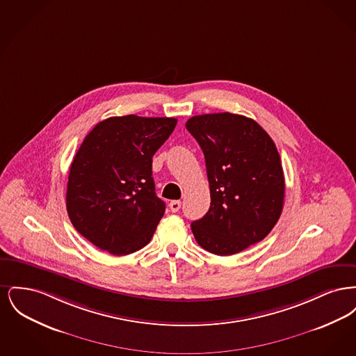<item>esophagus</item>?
<instances>
[{"mask_svg": "<svg viewBox=\"0 0 356 356\" xmlns=\"http://www.w3.org/2000/svg\"><path fill=\"white\" fill-rule=\"evenodd\" d=\"M170 208L172 212H177V211L181 208V202H180V200H173V202H170Z\"/></svg>", "mask_w": 356, "mask_h": 356, "instance_id": "1", "label": "esophagus"}]
</instances>
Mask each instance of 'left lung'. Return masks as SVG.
<instances>
[{"instance_id": "1", "label": "left lung", "mask_w": 356, "mask_h": 356, "mask_svg": "<svg viewBox=\"0 0 356 356\" xmlns=\"http://www.w3.org/2000/svg\"><path fill=\"white\" fill-rule=\"evenodd\" d=\"M186 129L202 147L211 207L191 224L205 251L229 256L261 241L279 220L284 175L270 135L252 119L229 112L193 116Z\"/></svg>"}]
</instances>
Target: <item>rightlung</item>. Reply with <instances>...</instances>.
Returning a JSON list of instances; mask_svg holds the SVG:
<instances>
[{"label": "right lung", "instance_id": "obj_1", "mask_svg": "<svg viewBox=\"0 0 356 356\" xmlns=\"http://www.w3.org/2000/svg\"><path fill=\"white\" fill-rule=\"evenodd\" d=\"M176 124L128 115L100 121L85 136L69 170L67 209L77 232L102 251L124 256L151 241L165 212L152 157Z\"/></svg>", "mask_w": 356, "mask_h": 356}]
</instances>
